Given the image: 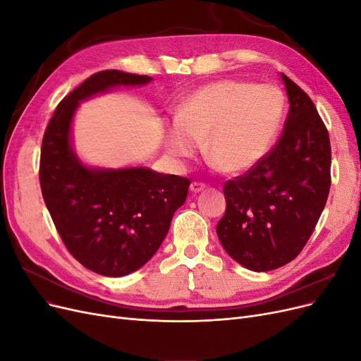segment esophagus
Wrapping results in <instances>:
<instances>
[{
    "instance_id": "1",
    "label": "esophagus",
    "mask_w": 361,
    "mask_h": 361,
    "mask_svg": "<svg viewBox=\"0 0 361 361\" xmlns=\"http://www.w3.org/2000/svg\"><path fill=\"white\" fill-rule=\"evenodd\" d=\"M204 188H206V185L202 183V182H192L191 187H190L191 192H200V191H203Z\"/></svg>"
}]
</instances>
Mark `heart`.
<instances>
[{"instance_id": "1", "label": "heart", "mask_w": 361, "mask_h": 361, "mask_svg": "<svg viewBox=\"0 0 361 361\" xmlns=\"http://www.w3.org/2000/svg\"><path fill=\"white\" fill-rule=\"evenodd\" d=\"M285 114V99L272 85L224 80L185 97L166 126L164 145L178 161L191 159L204 138L207 155L227 171H245L274 145Z\"/></svg>"}]
</instances>
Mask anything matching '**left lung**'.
<instances>
[{"label":"left lung","mask_w":361,"mask_h":361,"mask_svg":"<svg viewBox=\"0 0 361 361\" xmlns=\"http://www.w3.org/2000/svg\"><path fill=\"white\" fill-rule=\"evenodd\" d=\"M289 99L276 147L244 176L224 185L226 214L216 235L227 255L265 272L289 264L309 241L330 192L326 128L304 90L281 73Z\"/></svg>","instance_id":"left-lung-1"}]
</instances>
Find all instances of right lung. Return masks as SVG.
<instances>
[{"instance_id": "1", "label": "right lung", "mask_w": 361, "mask_h": 361, "mask_svg": "<svg viewBox=\"0 0 361 361\" xmlns=\"http://www.w3.org/2000/svg\"><path fill=\"white\" fill-rule=\"evenodd\" d=\"M150 81L120 71L92 75L59 104L42 141L40 188L52 221L71 255L105 277L128 276L152 259L190 180L143 166H87L72 146L73 116L93 96Z\"/></svg>"}]
</instances>
